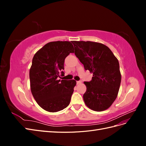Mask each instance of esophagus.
<instances>
[{
    "label": "esophagus",
    "instance_id": "esophagus-1",
    "mask_svg": "<svg viewBox=\"0 0 146 146\" xmlns=\"http://www.w3.org/2000/svg\"><path fill=\"white\" fill-rule=\"evenodd\" d=\"M82 83V80H79V81H77V84H80Z\"/></svg>",
    "mask_w": 146,
    "mask_h": 146
}]
</instances>
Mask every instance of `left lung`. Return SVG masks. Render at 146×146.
I'll use <instances>...</instances> for the list:
<instances>
[{"instance_id": "obj_1", "label": "left lung", "mask_w": 146, "mask_h": 146, "mask_svg": "<svg viewBox=\"0 0 146 146\" xmlns=\"http://www.w3.org/2000/svg\"><path fill=\"white\" fill-rule=\"evenodd\" d=\"M72 42L75 55L85 69L93 74L90 82H84L86 86L84 102L94 111H104L115 100L120 88L119 61L111 50L103 44L83 41Z\"/></svg>"}]
</instances>
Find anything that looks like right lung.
Here are the masks:
<instances>
[{
	"instance_id": "right-lung-1",
	"label": "right lung",
	"mask_w": 146,
	"mask_h": 146,
	"mask_svg": "<svg viewBox=\"0 0 146 146\" xmlns=\"http://www.w3.org/2000/svg\"><path fill=\"white\" fill-rule=\"evenodd\" d=\"M71 42H48L32 60L29 72L31 92L37 104L48 112H57L67 107L76 85L74 80H58L64 76L65 58L74 52Z\"/></svg>"
}]
</instances>
